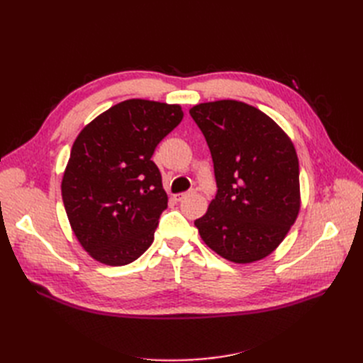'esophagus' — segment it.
<instances>
[{
    "label": "esophagus",
    "instance_id": "1",
    "mask_svg": "<svg viewBox=\"0 0 363 363\" xmlns=\"http://www.w3.org/2000/svg\"><path fill=\"white\" fill-rule=\"evenodd\" d=\"M186 196H189V192H182V194H175L174 195V200L175 201H183Z\"/></svg>",
    "mask_w": 363,
    "mask_h": 363
}]
</instances>
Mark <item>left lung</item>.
<instances>
[{
    "label": "left lung",
    "mask_w": 363,
    "mask_h": 363,
    "mask_svg": "<svg viewBox=\"0 0 363 363\" xmlns=\"http://www.w3.org/2000/svg\"><path fill=\"white\" fill-rule=\"evenodd\" d=\"M211 150L216 195L195 219L219 256L251 263L276 250L300 211L295 148L274 121L250 104L221 100L189 111Z\"/></svg>",
    "instance_id": "1"
}]
</instances>
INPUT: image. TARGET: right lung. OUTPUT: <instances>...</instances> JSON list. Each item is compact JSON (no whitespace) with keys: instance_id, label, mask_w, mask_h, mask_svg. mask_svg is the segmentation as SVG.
<instances>
[{"instance_id":"add662e5","label":"right lung","mask_w":363,"mask_h":363,"mask_svg":"<svg viewBox=\"0 0 363 363\" xmlns=\"http://www.w3.org/2000/svg\"><path fill=\"white\" fill-rule=\"evenodd\" d=\"M182 119L177 104L127 100L77 136L62 199L74 235L95 260L127 265L152 244L168 195L151 157Z\"/></svg>"}]
</instances>
